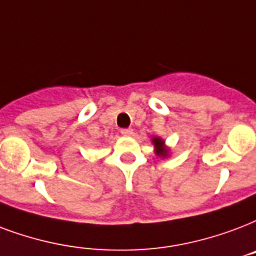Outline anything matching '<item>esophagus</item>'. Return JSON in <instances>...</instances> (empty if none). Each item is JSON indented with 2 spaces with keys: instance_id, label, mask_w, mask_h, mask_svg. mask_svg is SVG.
Returning a JSON list of instances; mask_svg holds the SVG:
<instances>
[{
  "instance_id": "obj_1",
  "label": "esophagus",
  "mask_w": 256,
  "mask_h": 256,
  "mask_svg": "<svg viewBox=\"0 0 256 256\" xmlns=\"http://www.w3.org/2000/svg\"><path fill=\"white\" fill-rule=\"evenodd\" d=\"M120 134L124 136H130L132 134V128H122V130H120Z\"/></svg>"
}]
</instances>
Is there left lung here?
<instances>
[{"mask_svg": "<svg viewBox=\"0 0 256 256\" xmlns=\"http://www.w3.org/2000/svg\"><path fill=\"white\" fill-rule=\"evenodd\" d=\"M152 142L154 144L156 154H157V156H160V157H166L168 152H169V150L165 148V141H164V140H161L160 136H153Z\"/></svg>", "mask_w": 256, "mask_h": 256, "instance_id": "1", "label": "left lung"}]
</instances>
